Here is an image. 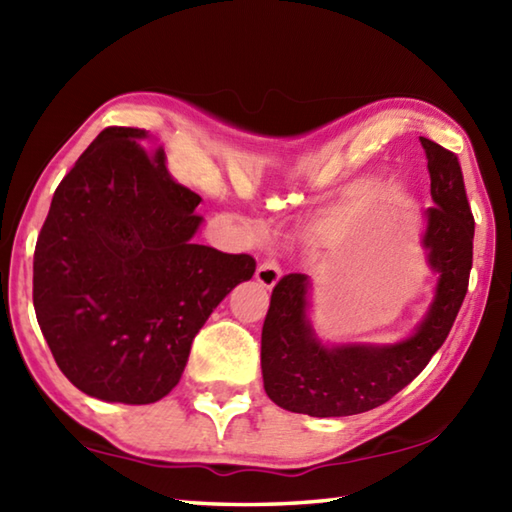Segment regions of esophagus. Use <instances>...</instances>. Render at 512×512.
Wrapping results in <instances>:
<instances>
[{"instance_id": "1", "label": "esophagus", "mask_w": 512, "mask_h": 512, "mask_svg": "<svg viewBox=\"0 0 512 512\" xmlns=\"http://www.w3.org/2000/svg\"><path fill=\"white\" fill-rule=\"evenodd\" d=\"M257 282L264 288H275L279 279H282V268H279L277 259L273 255H268L262 264L257 266Z\"/></svg>"}]
</instances>
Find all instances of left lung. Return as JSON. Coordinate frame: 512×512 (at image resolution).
Instances as JSON below:
<instances>
[{
	"instance_id": "1",
	"label": "left lung",
	"mask_w": 512,
	"mask_h": 512,
	"mask_svg": "<svg viewBox=\"0 0 512 512\" xmlns=\"http://www.w3.org/2000/svg\"><path fill=\"white\" fill-rule=\"evenodd\" d=\"M419 142L435 202L424 213L422 235L426 262L437 273L433 302L395 344L326 346L308 319L313 282L302 273L279 279L262 328V375L266 395L290 413L346 417L386 404L422 373L453 328L473 268L475 219L457 155L426 137Z\"/></svg>"
}]
</instances>
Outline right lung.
<instances>
[{
    "mask_svg": "<svg viewBox=\"0 0 512 512\" xmlns=\"http://www.w3.org/2000/svg\"><path fill=\"white\" fill-rule=\"evenodd\" d=\"M144 142L124 126L93 139L57 186L33 259L35 315L59 370L133 406L177 386L199 328L255 273L250 255L195 242L202 197Z\"/></svg>",
    "mask_w": 512,
    "mask_h": 512,
    "instance_id": "1",
    "label": "right lung"
}]
</instances>
